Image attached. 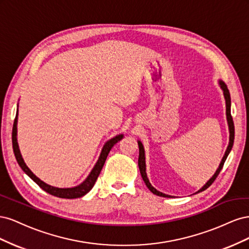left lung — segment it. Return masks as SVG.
Segmentation results:
<instances>
[{"label":"left lung","instance_id":"8db88e82","mask_svg":"<svg viewBox=\"0 0 249 249\" xmlns=\"http://www.w3.org/2000/svg\"><path fill=\"white\" fill-rule=\"evenodd\" d=\"M218 84H219L221 90L223 91V96H224V100H225V114H227V120H228V125H229V132H230V140H229V145L227 147V150H225L224 153V156L222 157V160L219 164V166H218L217 170L215 171V173L213 175V177L211 178L208 182L203 185L200 189L195 192L194 194L196 193H199L203 190H206L207 188H209L211 185H212V183L215 180V178H217V176L219 175V172L221 171L222 169V166L223 164L225 162V160H227V158L229 156V154L231 153V147H232V144H233V138H235V126H233V122H232V118H231V94H230V91L229 89L227 87V85L224 84V82L219 80L218 81ZM138 142V146H139V158H138V166H139V170H140V173H141V177L143 178V180H144V183L146 185V187L148 188V189L152 191L154 194L158 195V196H162V197H175V196H171V195H168V194H165L163 192H160L158 191L155 187L152 186V184L149 183V179L147 178V175H146V165H145V150H144V146H143L142 142L140 140H137Z\"/></svg>","mask_w":249,"mask_h":249}]
</instances>
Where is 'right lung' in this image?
Segmentation results:
<instances>
[{
  "label": "right lung",
  "instance_id": "1",
  "mask_svg": "<svg viewBox=\"0 0 249 249\" xmlns=\"http://www.w3.org/2000/svg\"><path fill=\"white\" fill-rule=\"evenodd\" d=\"M18 110L17 112V116L16 119H14V124H13V129H12V146H13V153L14 156H16V159L18 163V165L20 166V168L24 170V172L28 177L31 178L34 182L38 185L42 190H44L46 192L54 195V196L60 197V198H67V199H72V198H79L84 196L85 194H87L90 190L92 189V187L94 186L97 178H99L100 173L102 171V168L104 166L105 162H106V159L108 157V154L110 153L111 148L114 146V144L122 140L124 138V134H119L116 135L113 138L109 139L108 141H106L105 143L102 152L100 154L99 159H97L95 165L93 166V168L90 171V173L88 175V177L83 180L81 184H79L78 186L74 187H71V188H58V187H54L51 186L47 183H44L43 180H41L39 178H37L34 173L30 170V168L27 166L24 159H22V156L20 154L19 150V146L18 143Z\"/></svg>",
  "mask_w": 249,
  "mask_h": 249
}]
</instances>
